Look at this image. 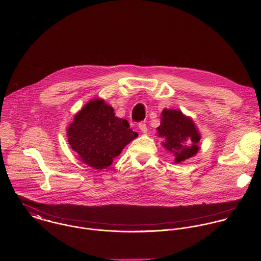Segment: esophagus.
Wrapping results in <instances>:
<instances>
[{
  "mask_svg": "<svg viewBox=\"0 0 261 261\" xmlns=\"http://www.w3.org/2000/svg\"><path fill=\"white\" fill-rule=\"evenodd\" d=\"M138 128L140 129V131L142 132V133H146L147 132V128H146V125H145V123H139L138 124Z\"/></svg>",
  "mask_w": 261,
  "mask_h": 261,
  "instance_id": "esophagus-1",
  "label": "esophagus"
}]
</instances>
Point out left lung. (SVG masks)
<instances>
[{
  "mask_svg": "<svg viewBox=\"0 0 261 261\" xmlns=\"http://www.w3.org/2000/svg\"><path fill=\"white\" fill-rule=\"evenodd\" d=\"M160 120L157 134L163 138L162 145L174 156V163H181L198 153L201 135L190 117L178 109L164 108Z\"/></svg>",
  "mask_w": 261,
  "mask_h": 261,
  "instance_id": "obj_1",
  "label": "left lung"
}]
</instances>
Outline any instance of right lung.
Returning a JSON list of instances; mask_svg holds the SVG:
<instances>
[{"label": "right lung", "instance_id": "add662e5", "mask_svg": "<svg viewBox=\"0 0 261 261\" xmlns=\"http://www.w3.org/2000/svg\"><path fill=\"white\" fill-rule=\"evenodd\" d=\"M129 127L128 121L116 117L104 99L95 98L84 105L67 128L68 142L83 163L102 170L137 137Z\"/></svg>", "mask_w": 261, "mask_h": 261}]
</instances>
